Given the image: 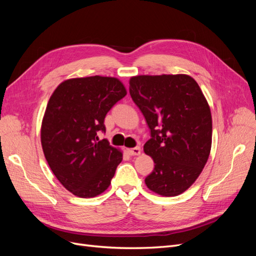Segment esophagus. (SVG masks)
<instances>
[{
    "label": "esophagus",
    "mask_w": 256,
    "mask_h": 256,
    "mask_svg": "<svg viewBox=\"0 0 256 256\" xmlns=\"http://www.w3.org/2000/svg\"><path fill=\"white\" fill-rule=\"evenodd\" d=\"M128 152L130 156H138V154H141V148L138 146H136V147H134V148H129Z\"/></svg>",
    "instance_id": "1"
}]
</instances>
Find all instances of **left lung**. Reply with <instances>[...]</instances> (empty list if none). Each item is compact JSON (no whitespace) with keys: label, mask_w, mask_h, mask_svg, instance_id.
<instances>
[{"label":"left lung","mask_w":256,"mask_h":256,"mask_svg":"<svg viewBox=\"0 0 256 256\" xmlns=\"http://www.w3.org/2000/svg\"><path fill=\"white\" fill-rule=\"evenodd\" d=\"M129 92L150 129L145 154L154 162L145 178L164 196L184 192L202 172L212 148V113L196 81L187 74L136 76Z\"/></svg>","instance_id":"left-lung-1"}]
</instances>
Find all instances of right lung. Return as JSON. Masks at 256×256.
<instances>
[{
    "mask_svg": "<svg viewBox=\"0 0 256 256\" xmlns=\"http://www.w3.org/2000/svg\"><path fill=\"white\" fill-rule=\"evenodd\" d=\"M127 95L111 76H86L62 82L53 92L42 125V145L53 174L79 198H94L108 189L122 154L106 138L104 118Z\"/></svg>",
    "mask_w": 256,
    "mask_h": 256,
    "instance_id": "obj_1",
    "label": "right lung"
}]
</instances>
